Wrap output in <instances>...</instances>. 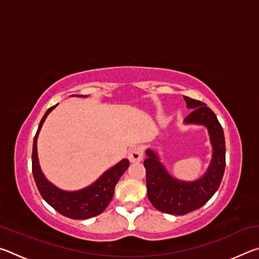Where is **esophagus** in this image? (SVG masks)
<instances>
[{"instance_id": "esophagus-1", "label": "esophagus", "mask_w": 259, "mask_h": 259, "mask_svg": "<svg viewBox=\"0 0 259 259\" xmlns=\"http://www.w3.org/2000/svg\"><path fill=\"white\" fill-rule=\"evenodd\" d=\"M128 156H129L130 162H140L143 160V156H144L142 147H139V146L131 147L129 150Z\"/></svg>"}]
</instances>
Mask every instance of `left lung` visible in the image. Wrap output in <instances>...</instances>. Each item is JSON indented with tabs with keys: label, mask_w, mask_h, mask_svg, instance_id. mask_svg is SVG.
Returning <instances> with one entry per match:
<instances>
[{
	"label": "left lung",
	"mask_w": 259,
	"mask_h": 259,
	"mask_svg": "<svg viewBox=\"0 0 259 259\" xmlns=\"http://www.w3.org/2000/svg\"><path fill=\"white\" fill-rule=\"evenodd\" d=\"M186 107L192 109L184 120V124L203 125L208 130L212 147L211 160L202 176L196 181L187 182L174 177L162 163L159 153L153 148L145 151L144 161L146 169V187L148 200L162 212L185 214L202 207L218 190L225 170L224 131L217 116L205 104L184 96Z\"/></svg>",
	"instance_id": "1"
}]
</instances>
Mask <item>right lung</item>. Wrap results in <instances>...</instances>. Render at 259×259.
Wrapping results in <instances>:
<instances>
[{
  "label": "right lung",
  "mask_w": 259,
  "mask_h": 259,
  "mask_svg": "<svg viewBox=\"0 0 259 259\" xmlns=\"http://www.w3.org/2000/svg\"><path fill=\"white\" fill-rule=\"evenodd\" d=\"M73 97H87L82 95H72ZM55 106L50 107L43 115L38 124V129L34 137L33 153H32V169L36 186L40 191L42 198L52 208L64 216L72 219H87L102 213L111 202L114 195V188L119 182L122 175L128 169L129 160L123 159L119 163L106 170L97 181L91 185L77 191L61 190L52 184L43 174L37 157V137L47 116L49 115Z\"/></svg>",
  "instance_id": "1"
}]
</instances>
